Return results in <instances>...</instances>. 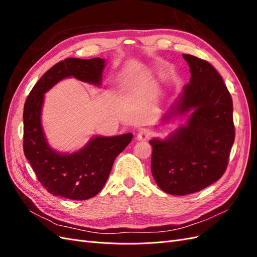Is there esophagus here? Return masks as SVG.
Instances as JSON below:
<instances>
[{"instance_id": "1", "label": "esophagus", "mask_w": 257, "mask_h": 257, "mask_svg": "<svg viewBox=\"0 0 257 257\" xmlns=\"http://www.w3.org/2000/svg\"><path fill=\"white\" fill-rule=\"evenodd\" d=\"M152 136V132L150 130H141L138 132L137 134V139L138 141H147V139H149Z\"/></svg>"}]
</instances>
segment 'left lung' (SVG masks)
<instances>
[{"instance_id": "left-lung-1", "label": "left lung", "mask_w": 257, "mask_h": 257, "mask_svg": "<svg viewBox=\"0 0 257 257\" xmlns=\"http://www.w3.org/2000/svg\"><path fill=\"white\" fill-rule=\"evenodd\" d=\"M182 57L190 66L191 79L172 113L193 112L188 124L165 141L149 142L154 180L172 195H188L219 180L235 141L232 99L221 75L203 59Z\"/></svg>"}]
</instances>
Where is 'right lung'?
Wrapping results in <instances>:
<instances>
[{"label":"right lung","instance_id":"right-lung-1","mask_svg":"<svg viewBox=\"0 0 257 257\" xmlns=\"http://www.w3.org/2000/svg\"><path fill=\"white\" fill-rule=\"evenodd\" d=\"M105 61L67 58L53 65L31 90L23 108V151L44 188L54 196L85 200L95 196L105 185L112 164L133 134L97 136L83 149L72 154L52 150L41 124L44 93L66 77L100 84Z\"/></svg>","mask_w":257,"mask_h":257}]
</instances>
